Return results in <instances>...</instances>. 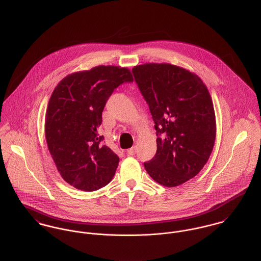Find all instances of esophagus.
Wrapping results in <instances>:
<instances>
[{
  "label": "esophagus",
  "instance_id": "obj_1",
  "mask_svg": "<svg viewBox=\"0 0 261 261\" xmlns=\"http://www.w3.org/2000/svg\"><path fill=\"white\" fill-rule=\"evenodd\" d=\"M135 152H136V147H135V146H134V147H131L130 149L127 150V154H128V155H134Z\"/></svg>",
  "mask_w": 261,
  "mask_h": 261
}]
</instances>
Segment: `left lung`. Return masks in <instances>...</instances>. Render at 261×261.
<instances>
[{"label": "left lung", "instance_id": "1", "mask_svg": "<svg viewBox=\"0 0 261 261\" xmlns=\"http://www.w3.org/2000/svg\"><path fill=\"white\" fill-rule=\"evenodd\" d=\"M132 72L156 130V153L144 167L159 185L180 186L202 170L215 144L208 89L196 73L169 63L136 65Z\"/></svg>", "mask_w": 261, "mask_h": 261}]
</instances>
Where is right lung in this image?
<instances>
[{"label":"right lung","mask_w":261,"mask_h":261,"mask_svg":"<svg viewBox=\"0 0 261 261\" xmlns=\"http://www.w3.org/2000/svg\"><path fill=\"white\" fill-rule=\"evenodd\" d=\"M130 70L99 65L68 74L53 91L45 115L48 150L61 177L85 192L97 191L113 178L119 156L102 145L99 134L105 105Z\"/></svg>","instance_id":"obj_1"}]
</instances>
